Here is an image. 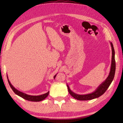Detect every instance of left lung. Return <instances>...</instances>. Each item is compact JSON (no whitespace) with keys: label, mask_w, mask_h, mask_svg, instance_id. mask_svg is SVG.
<instances>
[{"label":"left lung","mask_w":123,"mask_h":123,"mask_svg":"<svg viewBox=\"0 0 123 123\" xmlns=\"http://www.w3.org/2000/svg\"><path fill=\"white\" fill-rule=\"evenodd\" d=\"M111 48H112V60H111V68H110V71L109 74L105 80L103 81L99 86L95 89V90L89 94H78L76 93L73 92L70 89L69 87L67 84L68 87V91L69 94L74 98L79 100H89L95 98H97L103 95L107 88H109L110 85H111V82L113 81L114 74L116 72V62H115V51L113 48V44L112 42H110Z\"/></svg>","instance_id":"1"}]
</instances>
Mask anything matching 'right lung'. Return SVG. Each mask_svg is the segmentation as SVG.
Returning a JSON list of instances; mask_svg holds the SVG:
<instances>
[{
	"label": "right lung",
	"instance_id": "obj_1",
	"mask_svg": "<svg viewBox=\"0 0 123 123\" xmlns=\"http://www.w3.org/2000/svg\"><path fill=\"white\" fill-rule=\"evenodd\" d=\"M57 74V73L54 76V79L55 78V77L56 76ZM7 78L8 82H9L10 87H11V88H12V91L14 92V93H15L16 94L18 95V96L22 97V98L26 100L31 101H40L45 99L48 97V95H49V92L45 93V94L39 95H31L27 94L26 93H24L23 92H22L18 91V89H17L16 88H14V87L12 86V85L11 84V82H10V81H9L7 75Z\"/></svg>",
	"mask_w": 123,
	"mask_h": 123
}]
</instances>
